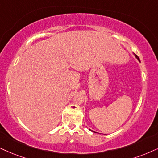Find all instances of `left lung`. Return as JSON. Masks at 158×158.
<instances>
[{"label":"left lung","mask_w":158,"mask_h":158,"mask_svg":"<svg viewBox=\"0 0 158 158\" xmlns=\"http://www.w3.org/2000/svg\"><path fill=\"white\" fill-rule=\"evenodd\" d=\"M133 55H134V56H135V57L136 58H137V59H138V60H139V62H141V61H140V59H139V57H138V56H136V55H135V54H134V53H133ZM91 130V131H92V130ZM92 132H94V131H92ZM94 133H95V132H94Z\"/></svg>","instance_id":"1"}]
</instances>
